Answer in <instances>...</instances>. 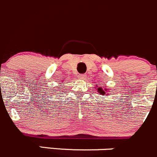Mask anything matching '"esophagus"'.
<instances>
[{"label": "esophagus", "instance_id": "1", "mask_svg": "<svg viewBox=\"0 0 157 157\" xmlns=\"http://www.w3.org/2000/svg\"><path fill=\"white\" fill-rule=\"evenodd\" d=\"M77 78H78L79 80H84L85 75H83V74H80V75H78Z\"/></svg>", "mask_w": 157, "mask_h": 157}]
</instances>
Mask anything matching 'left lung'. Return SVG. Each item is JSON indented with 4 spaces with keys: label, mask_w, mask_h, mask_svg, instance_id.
Returning a JSON list of instances; mask_svg holds the SVG:
<instances>
[{
    "label": "left lung",
    "mask_w": 157,
    "mask_h": 157,
    "mask_svg": "<svg viewBox=\"0 0 157 157\" xmlns=\"http://www.w3.org/2000/svg\"><path fill=\"white\" fill-rule=\"evenodd\" d=\"M96 89L97 90V92H98L100 95H105V94H106V93L109 92V89H106V86H105L104 89H103L102 87H98V88H96ZM108 94H106V95H108Z\"/></svg>",
    "instance_id": "left-lung-1"
}]
</instances>
